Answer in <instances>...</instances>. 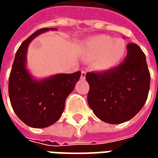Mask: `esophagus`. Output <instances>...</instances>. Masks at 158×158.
Segmentation results:
<instances>
[{
  "label": "esophagus",
  "mask_w": 158,
  "mask_h": 158,
  "mask_svg": "<svg viewBox=\"0 0 158 158\" xmlns=\"http://www.w3.org/2000/svg\"><path fill=\"white\" fill-rule=\"evenodd\" d=\"M85 77H86V71H84V70H82L81 71V75H80V78L82 79H85Z\"/></svg>",
  "instance_id": "1"
}]
</instances>
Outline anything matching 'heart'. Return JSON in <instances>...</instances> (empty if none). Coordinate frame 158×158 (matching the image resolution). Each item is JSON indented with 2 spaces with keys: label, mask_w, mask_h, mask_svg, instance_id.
I'll return each instance as SVG.
<instances>
[{
  "label": "heart",
  "mask_w": 158,
  "mask_h": 158,
  "mask_svg": "<svg viewBox=\"0 0 158 158\" xmlns=\"http://www.w3.org/2000/svg\"><path fill=\"white\" fill-rule=\"evenodd\" d=\"M85 57L97 58L95 67L108 69L118 65L125 56L126 46L123 40L114 39L108 35H97L89 38L83 45Z\"/></svg>",
  "instance_id": "heart-1"
}]
</instances>
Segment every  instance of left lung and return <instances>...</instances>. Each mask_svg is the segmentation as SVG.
<instances>
[{"label":"left lung","instance_id":"obj_1","mask_svg":"<svg viewBox=\"0 0 158 158\" xmlns=\"http://www.w3.org/2000/svg\"><path fill=\"white\" fill-rule=\"evenodd\" d=\"M145 55L135 43L127 45V56L117 67L88 72V103L102 121L118 124L135 116L144 105L150 88Z\"/></svg>","mask_w":158,"mask_h":158}]
</instances>
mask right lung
Segmentation results:
<instances>
[{"label": "right lung", "mask_w": 158, "mask_h": 158, "mask_svg": "<svg viewBox=\"0 0 158 158\" xmlns=\"http://www.w3.org/2000/svg\"><path fill=\"white\" fill-rule=\"evenodd\" d=\"M56 28H42L24 40L15 54L9 77V98L12 107L26 125L45 128L55 123L64 110L67 97L80 78V71L57 74L43 80H35L25 68L30 42L38 35Z\"/></svg>", "instance_id": "add662e5"}]
</instances>
